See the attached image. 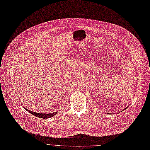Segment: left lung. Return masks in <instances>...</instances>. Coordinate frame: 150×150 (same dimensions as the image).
Here are the masks:
<instances>
[{"mask_svg":"<svg viewBox=\"0 0 150 150\" xmlns=\"http://www.w3.org/2000/svg\"><path fill=\"white\" fill-rule=\"evenodd\" d=\"M125 109H126V108H125Z\"/></svg>","mask_w":150,"mask_h":150,"instance_id":"obj_1","label":"left lung"}]
</instances>
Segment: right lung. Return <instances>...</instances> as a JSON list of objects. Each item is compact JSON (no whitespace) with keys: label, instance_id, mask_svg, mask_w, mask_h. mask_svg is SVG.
Wrapping results in <instances>:
<instances>
[{"label":"right lung","instance_id":"obj_1","mask_svg":"<svg viewBox=\"0 0 150 150\" xmlns=\"http://www.w3.org/2000/svg\"><path fill=\"white\" fill-rule=\"evenodd\" d=\"M28 112H29V113H30L31 114H32L33 115H35V117H38V118H51L53 117V116L56 114L57 113V112H53V113H37V112H34L32 111H30L26 108H25Z\"/></svg>","mask_w":150,"mask_h":150}]
</instances>
